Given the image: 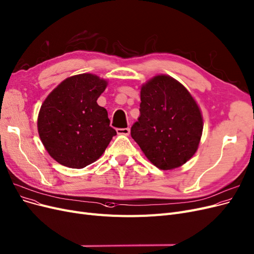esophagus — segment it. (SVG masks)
<instances>
[{"mask_svg":"<svg viewBox=\"0 0 254 254\" xmlns=\"http://www.w3.org/2000/svg\"><path fill=\"white\" fill-rule=\"evenodd\" d=\"M117 132H118V134H122V135H129L130 129L129 128H118Z\"/></svg>","mask_w":254,"mask_h":254,"instance_id":"obj_1","label":"esophagus"}]
</instances>
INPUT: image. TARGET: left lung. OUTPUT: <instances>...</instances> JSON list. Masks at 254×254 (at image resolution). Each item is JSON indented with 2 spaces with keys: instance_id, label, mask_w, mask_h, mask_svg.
<instances>
[{
  "instance_id": "obj_1",
  "label": "left lung",
  "mask_w": 254,
  "mask_h": 254,
  "mask_svg": "<svg viewBox=\"0 0 254 254\" xmlns=\"http://www.w3.org/2000/svg\"><path fill=\"white\" fill-rule=\"evenodd\" d=\"M139 107L131 136L155 167L171 170L194 155L203 116L185 86L169 75H155L142 85Z\"/></svg>"
}]
</instances>
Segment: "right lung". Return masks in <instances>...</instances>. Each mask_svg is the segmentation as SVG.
Returning a JSON list of instances; mask_svg holds the SVG:
<instances>
[{"mask_svg": "<svg viewBox=\"0 0 254 254\" xmlns=\"http://www.w3.org/2000/svg\"><path fill=\"white\" fill-rule=\"evenodd\" d=\"M108 82L92 73L67 77L43 102L38 131L52 159L81 169L100 159L117 131L97 100Z\"/></svg>", "mask_w": 254, "mask_h": 254, "instance_id": "right-lung-1", "label": "right lung"}]
</instances>
